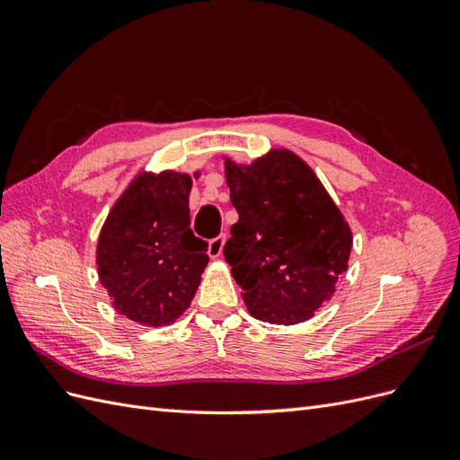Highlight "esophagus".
I'll list each match as a JSON object with an SVG mask.
<instances>
[{
  "label": "esophagus",
  "mask_w": 460,
  "mask_h": 460,
  "mask_svg": "<svg viewBox=\"0 0 460 460\" xmlns=\"http://www.w3.org/2000/svg\"><path fill=\"white\" fill-rule=\"evenodd\" d=\"M225 243H226V235L220 234L217 235V238H213L211 242H208V249L207 253L211 259H218L222 255V249H225Z\"/></svg>",
  "instance_id": "34e87169"
}]
</instances>
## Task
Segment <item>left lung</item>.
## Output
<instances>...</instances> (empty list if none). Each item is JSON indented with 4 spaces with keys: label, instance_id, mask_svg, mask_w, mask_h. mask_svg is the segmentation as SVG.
Returning a JSON list of instances; mask_svg holds the SVG:
<instances>
[{
    "label": "left lung",
    "instance_id": "8db88e82",
    "mask_svg": "<svg viewBox=\"0 0 460 460\" xmlns=\"http://www.w3.org/2000/svg\"><path fill=\"white\" fill-rule=\"evenodd\" d=\"M232 225L225 259L253 318L309 320L332 299L351 253V230L309 164L274 149L252 164L226 159Z\"/></svg>",
    "mask_w": 460,
    "mask_h": 460
}]
</instances>
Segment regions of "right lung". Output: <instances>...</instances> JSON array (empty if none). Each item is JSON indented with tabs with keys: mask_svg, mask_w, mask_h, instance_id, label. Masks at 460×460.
I'll return each instance as SVG.
<instances>
[{
	"mask_svg": "<svg viewBox=\"0 0 460 460\" xmlns=\"http://www.w3.org/2000/svg\"><path fill=\"white\" fill-rule=\"evenodd\" d=\"M191 178L137 174L97 240V274L113 307L144 326L172 324L196 296L208 255L190 228Z\"/></svg>",
	"mask_w": 460,
	"mask_h": 460,
	"instance_id": "1",
	"label": "right lung"
}]
</instances>
